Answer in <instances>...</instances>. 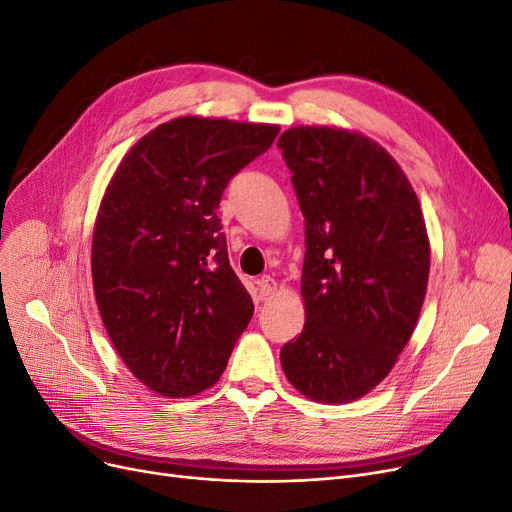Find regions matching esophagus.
Segmentation results:
<instances>
[{"label":"esophagus","instance_id":"1","mask_svg":"<svg viewBox=\"0 0 512 512\" xmlns=\"http://www.w3.org/2000/svg\"><path fill=\"white\" fill-rule=\"evenodd\" d=\"M257 287H259V297L261 299H268L276 291V280L266 274V276H261L257 280Z\"/></svg>","mask_w":512,"mask_h":512}]
</instances>
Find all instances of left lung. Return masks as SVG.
Returning a JSON list of instances; mask_svg holds the SVG:
<instances>
[{
	"label": "left lung",
	"mask_w": 512,
	"mask_h": 512,
	"mask_svg": "<svg viewBox=\"0 0 512 512\" xmlns=\"http://www.w3.org/2000/svg\"><path fill=\"white\" fill-rule=\"evenodd\" d=\"M306 219V325L280 350L308 399L350 403L380 384L426 297L430 244L401 166L375 141L329 126L278 139Z\"/></svg>",
	"instance_id": "obj_1"
}]
</instances>
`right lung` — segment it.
Returning <instances> with one entry per match:
<instances>
[{
    "label": "right lung",
    "instance_id": "1",
    "mask_svg": "<svg viewBox=\"0 0 512 512\" xmlns=\"http://www.w3.org/2000/svg\"><path fill=\"white\" fill-rule=\"evenodd\" d=\"M278 132L175 118L111 179L92 238L94 297L113 348L149 390L183 399L211 388L249 325L255 306L227 259L217 208Z\"/></svg>",
    "mask_w": 512,
    "mask_h": 512
}]
</instances>
